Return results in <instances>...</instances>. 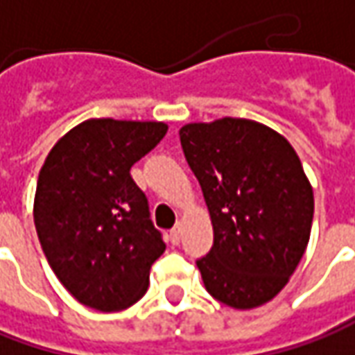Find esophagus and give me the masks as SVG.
<instances>
[{
	"label": "esophagus",
	"instance_id": "obj_1",
	"mask_svg": "<svg viewBox=\"0 0 355 355\" xmlns=\"http://www.w3.org/2000/svg\"><path fill=\"white\" fill-rule=\"evenodd\" d=\"M168 238H171V243L173 245H178L180 243V238H182V226L177 224V226L171 230V234H168Z\"/></svg>",
	"mask_w": 355,
	"mask_h": 355
}]
</instances>
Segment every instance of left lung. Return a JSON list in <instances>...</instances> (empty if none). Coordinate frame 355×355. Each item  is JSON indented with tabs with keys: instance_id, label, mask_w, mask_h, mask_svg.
<instances>
[{
	"instance_id": "obj_1",
	"label": "left lung",
	"mask_w": 355,
	"mask_h": 355,
	"mask_svg": "<svg viewBox=\"0 0 355 355\" xmlns=\"http://www.w3.org/2000/svg\"><path fill=\"white\" fill-rule=\"evenodd\" d=\"M180 145L200 182L214 245L196 261L206 291L248 311L277 297L309 245L314 196L275 129L241 117L187 123Z\"/></svg>"
}]
</instances>
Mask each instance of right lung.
Segmentation results:
<instances>
[{
    "label": "right lung",
    "instance_id": "obj_1",
    "mask_svg": "<svg viewBox=\"0 0 355 355\" xmlns=\"http://www.w3.org/2000/svg\"><path fill=\"white\" fill-rule=\"evenodd\" d=\"M166 129L163 121L88 119L44 159L33 206L37 236L58 281L84 306L123 311L147 293L165 241L129 171Z\"/></svg>",
    "mask_w": 355,
    "mask_h": 355
}]
</instances>
